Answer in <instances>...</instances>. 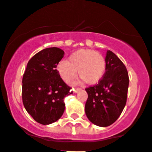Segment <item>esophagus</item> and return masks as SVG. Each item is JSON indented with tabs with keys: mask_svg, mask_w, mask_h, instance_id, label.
Instances as JSON below:
<instances>
[{
	"mask_svg": "<svg viewBox=\"0 0 152 152\" xmlns=\"http://www.w3.org/2000/svg\"><path fill=\"white\" fill-rule=\"evenodd\" d=\"M82 90V88H73V93H78V92H79V90Z\"/></svg>",
	"mask_w": 152,
	"mask_h": 152,
	"instance_id": "34e87169",
	"label": "esophagus"
}]
</instances>
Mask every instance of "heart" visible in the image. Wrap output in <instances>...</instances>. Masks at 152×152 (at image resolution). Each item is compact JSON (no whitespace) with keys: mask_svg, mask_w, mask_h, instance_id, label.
<instances>
[{"mask_svg":"<svg viewBox=\"0 0 152 152\" xmlns=\"http://www.w3.org/2000/svg\"><path fill=\"white\" fill-rule=\"evenodd\" d=\"M106 61L101 53L91 49H81L70 54L67 62L61 61L57 70L66 83H70L77 76L87 84H97L105 73Z\"/></svg>","mask_w":152,"mask_h":152,"instance_id":"1","label":"heart"}]
</instances>
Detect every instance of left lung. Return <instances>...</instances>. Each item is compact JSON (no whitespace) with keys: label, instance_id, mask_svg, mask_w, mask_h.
<instances>
[{"label":"left lung","instance_id":"1","mask_svg":"<svg viewBox=\"0 0 152 152\" xmlns=\"http://www.w3.org/2000/svg\"><path fill=\"white\" fill-rule=\"evenodd\" d=\"M106 71L98 85L85 89L87 118L93 124L106 127L121 114L127 99L129 75L122 61L111 50L106 54Z\"/></svg>","mask_w":152,"mask_h":152}]
</instances>
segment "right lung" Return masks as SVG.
Instances as JSON below:
<instances>
[{"instance_id": "obj_1", "label": "right lung", "mask_w": 152, "mask_h": 152, "mask_svg": "<svg viewBox=\"0 0 152 152\" xmlns=\"http://www.w3.org/2000/svg\"><path fill=\"white\" fill-rule=\"evenodd\" d=\"M64 54L56 47L40 50L28 61L23 76L24 107L37 123L43 125L62 117L65 107L64 99L73 93L56 70Z\"/></svg>"}]
</instances>
